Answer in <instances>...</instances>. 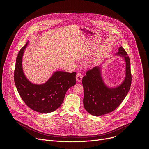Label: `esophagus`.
<instances>
[{"mask_svg": "<svg viewBox=\"0 0 149 149\" xmlns=\"http://www.w3.org/2000/svg\"><path fill=\"white\" fill-rule=\"evenodd\" d=\"M82 75L81 73H77V76H76V80L77 82H80L82 81Z\"/></svg>", "mask_w": 149, "mask_h": 149, "instance_id": "1", "label": "esophagus"}]
</instances>
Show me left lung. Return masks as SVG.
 Wrapping results in <instances>:
<instances>
[{
  "label": "left lung",
  "instance_id": "left-lung-1",
  "mask_svg": "<svg viewBox=\"0 0 149 149\" xmlns=\"http://www.w3.org/2000/svg\"><path fill=\"white\" fill-rule=\"evenodd\" d=\"M123 58L125 63V77L117 87H109L102 75V65L94 67L87 71L82 79L84 88V107L88 113L95 116H100L115 110L128 94L132 84L130 61L122 47L115 54Z\"/></svg>",
  "mask_w": 149,
  "mask_h": 149
}]
</instances>
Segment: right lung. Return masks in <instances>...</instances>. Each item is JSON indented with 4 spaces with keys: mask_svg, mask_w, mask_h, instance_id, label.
Wrapping results in <instances>:
<instances>
[{
    "mask_svg": "<svg viewBox=\"0 0 149 149\" xmlns=\"http://www.w3.org/2000/svg\"><path fill=\"white\" fill-rule=\"evenodd\" d=\"M28 40L17 56L14 81L17 90L25 103L33 111L40 113L54 111L61 105L67 90L76 84V72L55 71L44 84L31 82L25 76L22 58Z\"/></svg>",
    "mask_w": 149,
    "mask_h": 149,
    "instance_id": "1",
    "label": "right lung"
}]
</instances>
